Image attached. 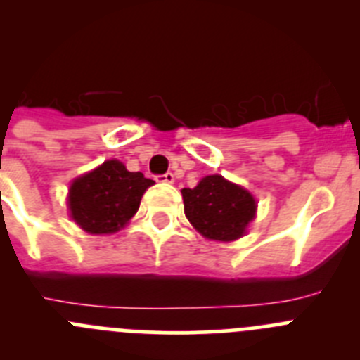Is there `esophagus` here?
Returning <instances> with one entry per match:
<instances>
[{
	"mask_svg": "<svg viewBox=\"0 0 360 360\" xmlns=\"http://www.w3.org/2000/svg\"><path fill=\"white\" fill-rule=\"evenodd\" d=\"M156 181H160V183H174V174L172 172L161 174V176H156Z\"/></svg>",
	"mask_w": 360,
	"mask_h": 360,
	"instance_id": "obj_1",
	"label": "esophagus"
}]
</instances>
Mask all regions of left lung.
<instances>
[{
    "mask_svg": "<svg viewBox=\"0 0 360 360\" xmlns=\"http://www.w3.org/2000/svg\"><path fill=\"white\" fill-rule=\"evenodd\" d=\"M184 214L207 240L234 241L256 217L257 204L248 190L226 177L206 176L195 188H183Z\"/></svg>",
    "mask_w": 360,
    "mask_h": 360,
    "instance_id": "8db88e82",
    "label": "left lung"
}]
</instances>
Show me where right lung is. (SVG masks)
<instances>
[{
    "mask_svg": "<svg viewBox=\"0 0 360 360\" xmlns=\"http://www.w3.org/2000/svg\"><path fill=\"white\" fill-rule=\"evenodd\" d=\"M150 184L153 179L142 172H129L119 160L104 161L70 184V218L90 234L117 233L139 211Z\"/></svg>",
    "mask_w": 360,
    "mask_h": 360,
    "instance_id": "right-lung-1",
    "label": "right lung"
}]
</instances>
